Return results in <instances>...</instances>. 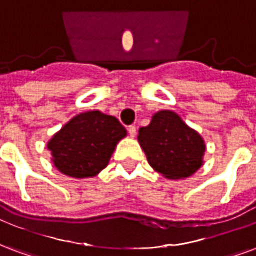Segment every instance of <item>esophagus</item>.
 <instances>
[{
    "label": "esophagus",
    "mask_w": 256,
    "mask_h": 256,
    "mask_svg": "<svg viewBox=\"0 0 256 256\" xmlns=\"http://www.w3.org/2000/svg\"><path fill=\"white\" fill-rule=\"evenodd\" d=\"M128 134H130V137H136V134H137L136 126H128Z\"/></svg>",
    "instance_id": "obj_1"
}]
</instances>
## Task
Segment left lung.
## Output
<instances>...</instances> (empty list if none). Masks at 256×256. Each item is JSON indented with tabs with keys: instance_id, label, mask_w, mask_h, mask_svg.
Here are the masks:
<instances>
[{
	"instance_id": "left-lung-1",
	"label": "left lung",
	"mask_w": 256,
	"mask_h": 256,
	"mask_svg": "<svg viewBox=\"0 0 256 256\" xmlns=\"http://www.w3.org/2000/svg\"><path fill=\"white\" fill-rule=\"evenodd\" d=\"M137 138L149 166L166 179H186L204 166V138L171 110L153 114Z\"/></svg>"
}]
</instances>
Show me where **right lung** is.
I'll use <instances>...</instances> for the list:
<instances>
[{
  "label": "right lung",
  "mask_w": 256,
  "mask_h": 256,
  "mask_svg": "<svg viewBox=\"0 0 256 256\" xmlns=\"http://www.w3.org/2000/svg\"><path fill=\"white\" fill-rule=\"evenodd\" d=\"M128 136L115 116L102 111L76 115L47 142L51 162L64 175L94 178L108 166L118 142Z\"/></svg>",
  "instance_id": "right-lung-1"
}]
</instances>
